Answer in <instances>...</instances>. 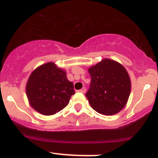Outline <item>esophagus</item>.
Returning a JSON list of instances; mask_svg holds the SVG:
<instances>
[{"mask_svg":"<svg viewBox=\"0 0 158 158\" xmlns=\"http://www.w3.org/2000/svg\"><path fill=\"white\" fill-rule=\"evenodd\" d=\"M79 92H82V93H85V87H83V88L81 89L80 90H79Z\"/></svg>","mask_w":158,"mask_h":158,"instance_id":"obj_1","label":"esophagus"}]
</instances>
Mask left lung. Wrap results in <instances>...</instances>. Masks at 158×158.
<instances>
[{
	"label": "left lung",
	"mask_w": 158,
	"mask_h": 158,
	"mask_svg": "<svg viewBox=\"0 0 158 158\" xmlns=\"http://www.w3.org/2000/svg\"><path fill=\"white\" fill-rule=\"evenodd\" d=\"M91 83L85 96L91 107L99 114L112 115L126 105L131 92V80L122 65L104 59L89 69Z\"/></svg>",
	"instance_id": "obj_1"
}]
</instances>
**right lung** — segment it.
Wrapping results in <instances>:
<instances>
[{
  "mask_svg": "<svg viewBox=\"0 0 158 158\" xmlns=\"http://www.w3.org/2000/svg\"><path fill=\"white\" fill-rule=\"evenodd\" d=\"M73 83L66 72L53 63L36 68L28 79L27 96L30 106L44 115H52L64 109L75 94Z\"/></svg>",
  "mask_w": 158,
  "mask_h": 158,
  "instance_id": "obj_1",
  "label": "right lung"
}]
</instances>
